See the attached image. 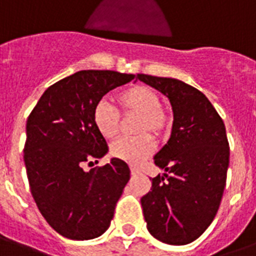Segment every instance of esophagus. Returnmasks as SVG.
Segmentation results:
<instances>
[{"label": "esophagus", "mask_w": 256, "mask_h": 256, "mask_svg": "<svg viewBox=\"0 0 256 256\" xmlns=\"http://www.w3.org/2000/svg\"><path fill=\"white\" fill-rule=\"evenodd\" d=\"M130 171H132V175L140 174V168H136V166H130Z\"/></svg>", "instance_id": "esophagus-1"}]
</instances>
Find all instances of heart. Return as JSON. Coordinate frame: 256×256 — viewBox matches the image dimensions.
<instances>
[{
    "label": "heart",
    "instance_id": "b5f03b06",
    "mask_svg": "<svg viewBox=\"0 0 256 256\" xmlns=\"http://www.w3.org/2000/svg\"><path fill=\"white\" fill-rule=\"evenodd\" d=\"M116 104L124 116H138L134 130L140 136L122 138L110 148V154L116 160L138 164L150 156L156 148V136H164L170 126V116L160 106V96L146 86H132L116 96ZM92 122L100 136L106 140H114L120 132V116L118 110L106 100L96 104L92 112Z\"/></svg>",
    "mask_w": 256,
    "mask_h": 256
}]
</instances>
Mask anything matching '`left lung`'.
Wrapping results in <instances>:
<instances>
[{
	"label": "left lung",
	"instance_id": "obj_1",
	"mask_svg": "<svg viewBox=\"0 0 256 256\" xmlns=\"http://www.w3.org/2000/svg\"><path fill=\"white\" fill-rule=\"evenodd\" d=\"M170 100V140L154 156L164 175L140 198L148 232L160 242H194L214 220L226 186L230 148L226 128L207 96L174 78L136 74Z\"/></svg>",
	"mask_w": 256,
	"mask_h": 256
}]
</instances>
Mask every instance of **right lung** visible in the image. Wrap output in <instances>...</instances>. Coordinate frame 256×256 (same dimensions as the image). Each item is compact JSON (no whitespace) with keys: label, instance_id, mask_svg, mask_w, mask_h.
<instances>
[{"label":"right lung","instance_id":"add662e5","mask_svg":"<svg viewBox=\"0 0 256 256\" xmlns=\"http://www.w3.org/2000/svg\"><path fill=\"white\" fill-rule=\"evenodd\" d=\"M134 77L112 70L77 72L46 88L26 120L30 191L46 222L65 238L88 240L110 226L130 168L116 158L90 171L84 164L108 150L92 122L96 104Z\"/></svg>","mask_w":256,"mask_h":256}]
</instances>
